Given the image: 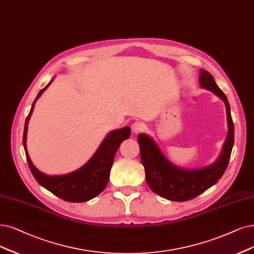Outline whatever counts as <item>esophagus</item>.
<instances>
[{"mask_svg":"<svg viewBox=\"0 0 254 254\" xmlns=\"http://www.w3.org/2000/svg\"><path fill=\"white\" fill-rule=\"evenodd\" d=\"M145 129V126L142 124V122H139L136 121L132 125V132L135 134H139V133H142L143 130Z\"/></svg>","mask_w":254,"mask_h":254,"instance_id":"esophagus-1","label":"esophagus"}]
</instances>
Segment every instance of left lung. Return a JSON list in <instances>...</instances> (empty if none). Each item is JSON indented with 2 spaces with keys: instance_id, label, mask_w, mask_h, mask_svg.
I'll use <instances>...</instances> for the list:
<instances>
[{
  "instance_id": "obj_1",
  "label": "left lung",
  "mask_w": 254,
  "mask_h": 254,
  "mask_svg": "<svg viewBox=\"0 0 254 254\" xmlns=\"http://www.w3.org/2000/svg\"><path fill=\"white\" fill-rule=\"evenodd\" d=\"M200 84L222 98L226 105L229 130L223 152L217 162L201 170H182L167 160L151 137L144 134L138 136L140 157L149 189L163 198L176 202L194 199L221 179L228 166L234 142V127L226 95L215 83L212 75L206 70H201Z\"/></svg>"
}]
</instances>
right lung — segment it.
<instances>
[{"mask_svg":"<svg viewBox=\"0 0 254 254\" xmlns=\"http://www.w3.org/2000/svg\"><path fill=\"white\" fill-rule=\"evenodd\" d=\"M48 86L49 83L37 94L29 114H28L26 118L23 142L28 165H29V168L33 177L35 178V180L43 187H45L46 190H48L53 194L60 196L61 199L74 203L89 201L95 198L96 195H98L106 189L109 182L111 168L113 162H114L115 154L121 142L130 136V128L128 127H126L124 128L113 130L103 140L98 151L91 158V160L76 172L64 176H47L41 173L39 170H36L35 166L32 164L29 156H28L26 148V136L28 121H29V118L32 114L34 103Z\"/></svg>","mask_w":254,"mask_h":254,"instance_id":"add662e5","label":"right lung"}]
</instances>
